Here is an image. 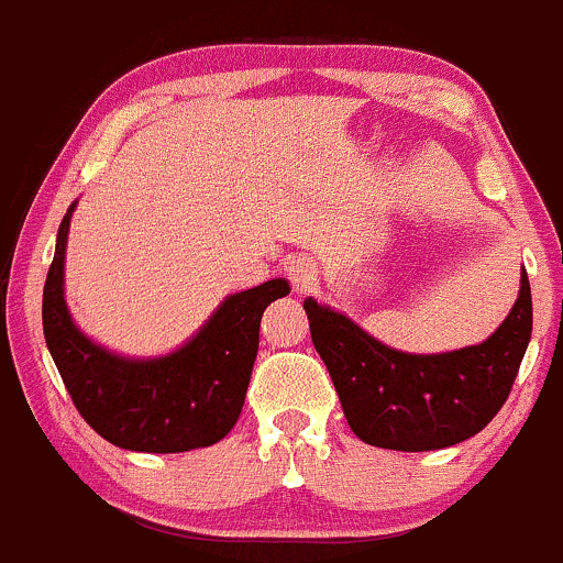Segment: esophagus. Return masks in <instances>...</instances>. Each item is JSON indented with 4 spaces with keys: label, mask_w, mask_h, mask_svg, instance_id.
Returning a JSON list of instances; mask_svg holds the SVG:
<instances>
[{
    "label": "esophagus",
    "mask_w": 563,
    "mask_h": 563,
    "mask_svg": "<svg viewBox=\"0 0 563 563\" xmlns=\"http://www.w3.org/2000/svg\"><path fill=\"white\" fill-rule=\"evenodd\" d=\"M287 276L289 282H292L295 292L308 295L313 292L316 284H319V266H316L310 257H295V261H289Z\"/></svg>",
    "instance_id": "obj_1"
}]
</instances>
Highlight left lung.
Listing matches in <instances>:
<instances>
[{"instance_id":"1","label":"left lung","mask_w":563,"mask_h":563,"mask_svg":"<svg viewBox=\"0 0 563 563\" xmlns=\"http://www.w3.org/2000/svg\"><path fill=\"white\" fill-rule=\"evenodd\" d=\"M302 308L350 429L368 445L406 453L459 445L490 424L511 393L532 334L527 271L495 334L453 353H402L310 297Z\"/></svg>"}]
</instances>
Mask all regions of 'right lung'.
Wrapping results in <instances>:
<instances>
[{
  "label": "right lung",
  "instance_id": "add662e5",
  "mask_svg": "<svg viewBox=\"0 0 563 563\" xmlns=\"http://www.w3.org/2000/svg\"><path fill=\"white\" fill-rule=\"evenodd\" d=\"M70 205L44 284L42 321L65 389L84 421L112 445L136 453H184L223 440L240 419L261 340L263 310L289 295L284 279L229 295L184 347L136 361L95 345L65 306Z\"/></svg>",
  "mask_w": 563,
  "mask_h": 563
}]
</instances>
